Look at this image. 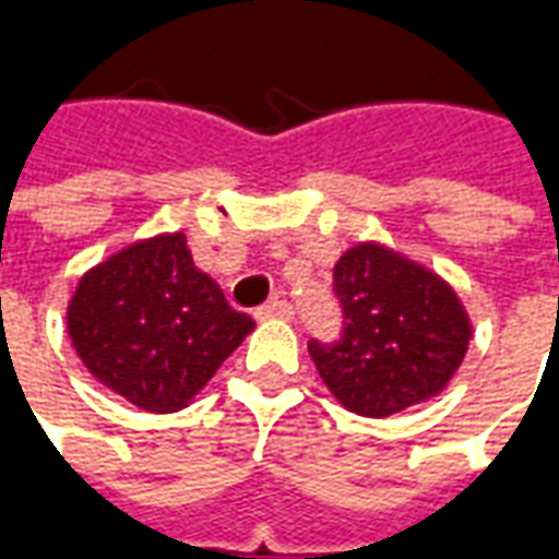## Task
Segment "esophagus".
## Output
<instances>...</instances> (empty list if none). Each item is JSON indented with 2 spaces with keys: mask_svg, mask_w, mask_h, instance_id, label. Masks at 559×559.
<instances>
[{
  "mask_svg": "<svg viewBox=\"0 0 559 559\" xmlns=\"http://www.w3.org/2000/svg\"><path fill=\"white\" fill-rule=\"evenodd\" d=\"M257 320H290L293 317V305L287 302V299H269L266 305H260L254 311Z\"/></svg>",
  "mask_w": 559,
  "mask_h": 559,
  "instance_id": "obj_1",
  "label": "esophagus"
}]
</instances>
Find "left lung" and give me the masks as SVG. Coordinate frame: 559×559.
<instances>
[{"label":"left lung","instance_id":"8db88e82","mask_svg":"<svg viewBox=\"0 0 559 559\" xmlns=\"http://www.w3.org/2000/svg\"><path fill=\"white\" fill-rule=\"evenodd\" d=\"M344 332L308 350L347 411L383 419L440 395L473 338L452 284L380 242L347 248L335 263Z\"/></svg>","mask_w":559,"mask_h":559}]
</instances>
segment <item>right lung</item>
<instances>
[{
    "label": "right lung",
    "instance_id": "add662e5",
    "mask_svg": "<svg viewBox=\"0 0 559 559\" xmlns=\"http://www.w3.org/2000/svg\"><path fill=\"white\" fill-rule=\"evenodd\" d=\"M66 323L86 371L146 413L188 407L254 329L194 266L185 233L148 236L92 266Z\"/></svg>",
    "mask_w": 559,
    "mask_h": 559
}]
</instances>
